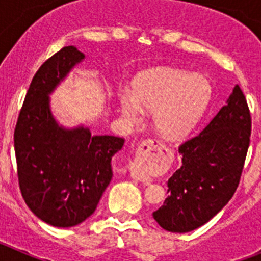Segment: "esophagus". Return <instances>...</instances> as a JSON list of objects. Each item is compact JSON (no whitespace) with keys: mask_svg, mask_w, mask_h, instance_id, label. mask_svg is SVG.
<instances>
[{"mask_svg":"<svg viewBox=\"0 0 261 261\" xmlns=\"http://www.w3.org/2000/svg\"><path fill=\"white\" fill-rule=\"evenodd\" d=\"M162 146L163 145L161 144V142L154 140V138H151V140H145V141L142 142L140 149H141L142 151H151V150H156V149H161ZM130 175H132V177L133 179H136V180H140V181L146 180V175H145L142 171H140V170H133V168H130Z\"/></svg>","mask_w":261,"mask_h":261,"instance_id":"obj_1","label":"esophagus"}]
</instances>
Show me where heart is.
<instances>
[{
	"instance_id": "obj_1",
	"label": "heart",
	"mask_w": 261,
	"mask_h": 261,
	"mask_svg": "<svg viewBox=\"0 0 261 261\" xmlns=\"http://www.w3.org/2000/svg\"><path fill=\"white\" fill-rule=\"evenodd\" d=\"M119 106L130 123L140 121L144 110L153 111L155 129L165 137H181L193 128L209 102L211 89L200 75L161 68L140 75L133 90H119Z\"/></svg>"
}]
</instances>
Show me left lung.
I'll return each instance as SVG.
<instances>
[{
  "label": "left lung",
  "instance_id": "1",
  "mask_svg": "<svg viewBox=\"0 0 261 261\" xmlns=\"http://www.w3.org/2000/svg\"><path fill=\"white\" fill-rule=\"evenodd\" d=\"M251 124L247 99L237 85L208 125L179 146L181 167L168 179L170 196L153 213L163 229L192 231L229 202L241 181Z\"/></svg>",
  "mask_w": 261,
  "mask_h": 261
}]
</instances>
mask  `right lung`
<instances>
[{"instance_id":"add662e5","label":"right lung","mask_w":261,"mask_h":261,"mask_svg":"<svg viewBox=\"0 0 261 261\" xmlns=\"http://www.w3.org/2000/svg\"><path fill=\"white\" fill-rule=\"evenodd\" d=\"M85 55L64 47L39 68L14 130L22 197L32 213L56 227L84 222L112 179L111 159L123 137L91 136L84 126L66 130L50 115L48 94Z\"/></svg>"}]
</instances>
